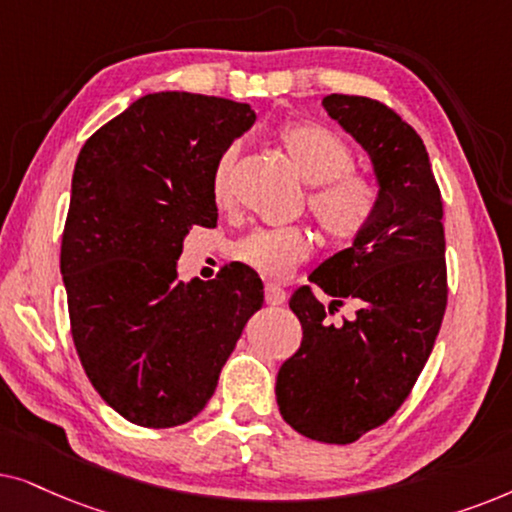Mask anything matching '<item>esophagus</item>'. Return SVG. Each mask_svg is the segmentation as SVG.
I'll use <instances>...</instances> for the list:
<instances>
[{
  "mask_svg": "<svg viewBox=\"0 0 512 512\" xmlns=\"http://www.w3.org/2000/svg\"><path fill=\"white\" fill-rule=\"evenodd\" d=\"M285 299H288V292H285L281 285L267 283V288H264V302L269 306H281L285 304Z\"/></svg>",
  "mask_w": 512,
  "mask_h": 512,
  "instance_id": "obj_1",
  "label": "esophagus"
}]
</instances>
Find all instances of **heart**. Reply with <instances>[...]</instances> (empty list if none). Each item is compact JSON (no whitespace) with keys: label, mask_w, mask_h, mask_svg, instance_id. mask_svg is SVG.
Wrapping results in <instances>:
<instances>
[{"label":"heart","mask_w":512,"mask_h":512,"mask_svg":"<svg viewBox=\"0 0 512 512\" xmlns=\"http://www.w3.org/2000/svg\"><path fill=\"white\" fill-rule=\"evenodd\" d=\"M292 166L313 187L309 208L323 234L335 243H351L372 222L377 192L370 182L353 175L351 149L335 133L316 124H295L278 135ZM234 149H227L213 173V199L217 206L229 203V173ZM311 241L302 227L255 229L238 238L231 257L267 278H285L309 257Z\"/></svg>","instance_id":"obj_1"}]
</instances>
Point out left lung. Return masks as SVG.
I'll list each match as a JSON object with an SVG mask.
<instances>
[{"label": "left lung", "mask_w": 512, "mask_h": 512, "mask_svg": "<svg viewBox=\"0 0 512 512\" xmlns=\"http://www.w3.org/2000/svg\"><path fill=\"white\" fill-rule=\"evenodd\" d=\"M335 119L370 156L377 180L372 222L351 248L320 262L309 281L358 304L330 323L309 285L290 297L302 346L276 377V403L297 433L349 445L388 421L424 370L447 306L442 199L431 159L410 124L377 100L332 93Z\"/></svg>", "instance_id": "8db88e82"}]
</instances>
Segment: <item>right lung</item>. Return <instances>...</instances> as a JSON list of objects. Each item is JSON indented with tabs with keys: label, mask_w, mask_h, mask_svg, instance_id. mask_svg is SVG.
Masks as SVG:
<instances>
[{
	"label": "right lung",
	"mask_w": 512,
	"mask_h": 512,
	"mask_svg": "<svg viewBox=\"0 0 512 512\" xmlns=\"http://www.w3.org/2000/svg\"><path fill=\"white\" fill-rule=\"evenodd\" d=\"M255 109L215 95H142L81 147L60 274L72 339L100 398L138 426L192 421L264 304L250 267L177 281L192 227H215L213 173Z\"/></svg>",
	"instance_id": "1"
}]
</instances>
